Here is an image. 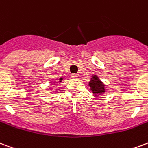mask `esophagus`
Returning a JSON list of instances; mask_svg holds the SVG:
<instances>
[{
	"mask_svg": "<svg viewBox=\"0 0 148 148\" xmlns=\"http://www.w3.org/2000/svg\"><path fill=\"white\" fill-rule=\"evenodd\" d=\"M77 77H78L77 74H71V77H73V78H77Z\"/></svg>",
	"mask_w": 148,
	"mask_h": 148,
	"instance_id": "1",
	"label": "esophagus"
}]
</instances>
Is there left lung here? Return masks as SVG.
<instances>
[{
    "mask_svg": "<svg viewBox=\"0 0 148 148\" xmlns=\"http://www.w3.org/2000/svg\"><path fill=\"white\" fill-rule=\"evenodd\" d=\"M89 86L91 88L92 92L95 95L98 96V95L102 94L105 92V84L100 81V79L96 76L92 77V80L89 82Z\"/></svg>",
    "mask_w": 148,
    "mask_h": 148,
    "instance_id": "1",
    "label": "left lung"
}]
</instances>
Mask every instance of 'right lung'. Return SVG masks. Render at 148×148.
I'll return each instance as SVG.
<instances>
[{"label": "right lung", "instance_id": "right-lung-1", "mask_svg": "<svg viewBox=\"0 0 148 148\" xmlns=\"http://www.w3.org/2000/svg\"><path fill=\"white\" fill-rule=\"evenodd\" d=\"M61 81H62V78H60V82H61Z\"/></svg>", "mask_w": 148, "mask_h": 148}]
</instances>
